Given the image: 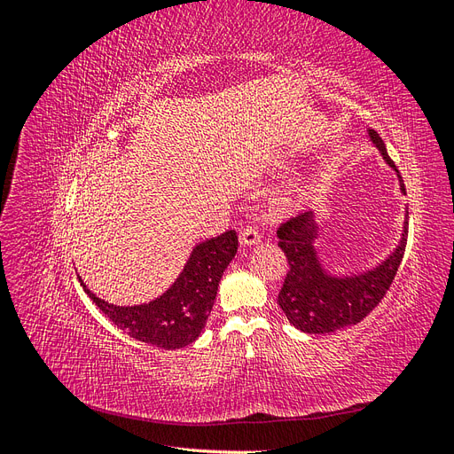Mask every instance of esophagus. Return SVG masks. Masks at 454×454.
<instances>
[{
	"mask_svg": "<svg viewBox=\"0 0 454 454\" xmlns=\"http://www.w3.org/2000/svg\"><path fill=\"white\" fill-rule=\"evenodd\" d=\"M240 242L244 246H254L257 242H261V235H259V229L255 225H246L240 231Z\"/></svg>",
	"mask_w": 454,
	"mask_h": 454,
	"instance_id": "obj_1",
	"label": "esophagus"
}]
</instances>
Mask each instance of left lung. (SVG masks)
Segmentation results:
<instances>
[{"label": "left lung", "mask_w": 454, "mask_h": 454, "mask_svg": "<svg viewBox=\"0 0 454 454\" xmlns=\"http://www.w3.org/2000/svg\"><path fill=\"white\" fill-rule=\"evenodd\" d=\"M371 142L380 151L400 177V189L405 195V185L394 160L388 157L387 147L375 130H367ZM409 212L405 214V217ZM407 227L403 222L402 240L397 248L373 269L350 277H335L322 267L314 248L318 239V223L312 210L287 219L277 231L278 246L287 257V274L278 294V305L290 324L301 332L324 335L337 329L362 322L373 310L380 299L390 290V284L405 254Z\"/></svg>", "instance_id": "left-lung-1"}]
</instances>
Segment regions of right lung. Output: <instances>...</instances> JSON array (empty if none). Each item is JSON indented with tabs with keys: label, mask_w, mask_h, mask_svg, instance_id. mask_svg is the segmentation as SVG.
Segmentation results:
<instances>
[{
	"label": "right lung",
	"mask_w": 454,
	"mask_h": 454,
	"mask_svg": "<svg viewBox=\"0 0 454 454\" xmlns=\"http://www.w3.org/2000/svg\"><path fill=\"white\" fill-rule=\"evenodd\" d=\"M239 250L237 231L197 244L167 292L144 305L117 307L83 290L109 320L132 339L159 348H182L199 339L212 312L223 270Z\"/></svg>",
	"instance_id": "obj_1"
}]
</instances>
